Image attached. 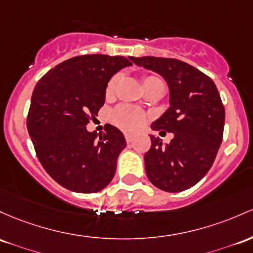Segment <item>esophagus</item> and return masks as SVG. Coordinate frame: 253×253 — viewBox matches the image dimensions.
Listing matches in <instances>:
<instances>
[{
	"instance_id": "1",
	"label": "esophagus",
	"mask_w": 253,
	"mask_h": 253,
	"mask_svg": "<svg viewBox=\"0 0 253 253\" xmlns=\"http://www.w3.org/2000/svg\"><path fill=\"white\" fill-rule=\"evenodd\" d=\"M125 138H126L127 144H131L133 141V135L129 134V133H126V134H125Z\"/></svg>"
}]
</instances>
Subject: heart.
I'll return each instance as SVG.
<instances>
[{
    "label": "heart",
    "instance_id": "heart-1",
    "mask_svg": "<svg viewBox=\"0 0 253 253\" xmlns=\"http://www.w3.org/2000/svg\"><path fill=\"white\" fill-rule=\"evenodd\" d=\"M119 76H114L112 79L108 82L107 86H105V97L109 98L113 96L114 91H115V86L118 84ZM161 82L157 77H145L143 80L144 86L150 84V83ZM112 121L118 127L127 132H135L140 129L144 126L146 121V114L143 110L138 109V108L133 107L129 104H120L115 108L112 112Z\"/></svg>",
    "mask_w": 253,
    "mask_h": 253
}]
</instances>
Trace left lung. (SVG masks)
<instances>
[{
  "instance_id": "obj_1",
  "label": "left lung",
  "mask_w": 253,
  "mask_h": 253,
  "mask_svg": "<svg viewBox=\"0 0 253 253\" xmlns=\"http://www.w3.org/2000/svg\"><path fill=\"white\" fill-rule=\"evenodd\" d=\"M129 59L161 74L169 86L170 107L152 122L151 128L174 133V137L162 145L160 138L150 135L151 148L144 161L152 185L166 192H181L203 179L220 149L224 127L220 93L207 74L184 61L154 56Z\"/></svg>"
}]
</instances>
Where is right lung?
Returning <instances> with one entry per match:
<instances>
[{
	"instance_id": "right-lung-1",
	"label": "right lung",
	"mask_w": 253,
	"mask_h": 253,
	"mask_svg": "<svg viewBox=\"0 0 253 253\" xmlns=\"http://www.w3.org/2000/svg\"><path fill=\"white\" fill-rule=\"evenodd\" d=\"M131 65L124 56L82 55L63 61L37 83L27 129L41 165L57 184L95 193L113 180L126 148L124 134L108 125L98 135L86 125L103 107L110 78Z\"/></svg>"
}]
</instances>
